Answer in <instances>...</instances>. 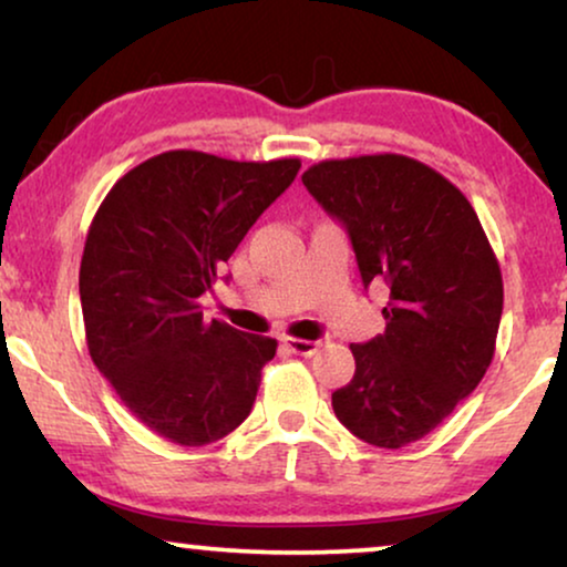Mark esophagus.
I'll use <instances>...</instances> for the list:
<instances>
[{
  "mask_svg": "<svg viewBox=\"0 0 567 567\" xmlns=\"http://www.w3.org/2000/svg\"><path fill=\"white\" fill-rule=\"evenodd\" d=\"M285 347H288L290 352L296 354H303V358H311V354H316L321 350V342H313V339H296V337H285L282 339Z\"/></svg>",
  "mask_w": 567,
  "mask_h": 567,
  "instance_id": "obj_1",
  "label": "esophagus"
}]
</instances>
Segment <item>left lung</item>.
Instances as JSON below:
<instances>
[{
  "mask_svg": "<svg viewBox=\"0 0 567 567\" xmlns=\"http://www.w3.org/2000/svg\"><path fill=\"white\" fill-rule=\"evenodd\" d=\"M303 184L352 240L362 285H389L386 331L350 344L354 375L331 394L360 441L402 449L470 396L495 354L503 277L470 199L406 155L323 161Z\"/></svg>",
  "mask_w": 567,
  "mask_h": 567,
  "instance_id": "8db88e82",
  "label": "left lung"
}]
</instances>
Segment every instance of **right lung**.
I'll return each mask as SVG.
<instances>
[{
    "label": "right lung",
    "mask_w": 567,
    "mask_h": 567,
    "mask_svg": "<svg viewBox=\"0 0 567 567\" xmlns=\"http://www.w3.org/2000/svg\"><path fill=\"white\" fill-rule=\"evenodd\" d=\"M298 171V157L171 150L121 176L90 223L80 264L90 358L171 443L207 446L251 412L277 339L205 321L199 298Z\"/></svg>",
    "instance_id": "right-lung-1"
}]
</instances>
